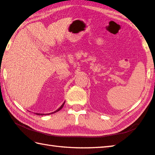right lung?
Segmentation results:
<instances>
[{
	"instance_id": "right-lung-1",
	"label": "right lung",
	"mask_w": 155,
	"mask_h": 155,
	"mask_svg": "<svg viewBox=\"0 0 155 155\" xmlns=\"http://www.w3.org/2000/svg\"><path fill=\"white\" fill-rule=\"evenodd\" d=\"M64 104H65V102L61 104V106L58 109H57L56 111H54V112H51V113H50V114H38V113H35V114H36V115H51V114H54V113L58 112L59 111H60V110H61V109L63 108V107H64Z\"/></svg>"
}]
</instances>
